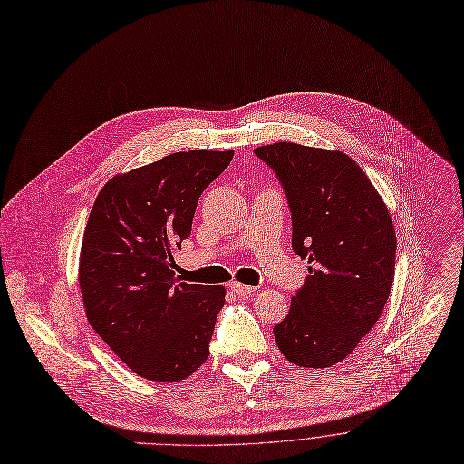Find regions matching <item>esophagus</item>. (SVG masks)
<instances>
[{
    "mask_svg": "<svg viewBox=\"0 0 464 464\" xmlns=\"http://www.w3.org/2000/svg\"><path fill=\"white\" fill-rule=\"evenodd\" d=\"M229 288L235 292V294H238V296H249V294H254L257 288H254V286H247V285H242V283H237V281H233L231 285H229Z\"/></svg>",
    "mask_w": 464,
    "mask_h": 464,
    "instance_id": "obj_1",
    "label": "esophagus"
}]
</instances>
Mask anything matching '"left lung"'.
Wrapping results in <instances>:
<instances>
[{
  "label": "left lung",
  "mask_w": 464,
  "mask_h": 464,
  "mask_svg": "<svg viewBox=\"0 0 464 464\" xmlns=\"http://www.w3.org/2000/svg\"><path fill=\"white\" fill-rule=\"evenodd\" d=\"M254 153L272 168L292 215V249L309 276L274 325L294 364L346 359L382 316L394 279L396 233L389 210L355 160L292 142Z\"/></svg>",
  "instance_id": "1"
}]
</instances>
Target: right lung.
I'll use <instances>...</instances> for the list:
<instances>
[{"instance_id": "1", "label": "right lung", "mask_w": 464, "mask_h": 464, "mask_svg": "<svg viewBox=\"0 0 464 464\" xmlns=\"http://www.w3.org/2000/svg\"><path fill=\"white\" fill-rule=\"evenodd\" d=\"M233 151H179L112 178L82 237L79 286L87 318L135 373L174 383L208 357L222 286L181 283L172 254L196 205Z\"/></svg>"}]
</instances>
